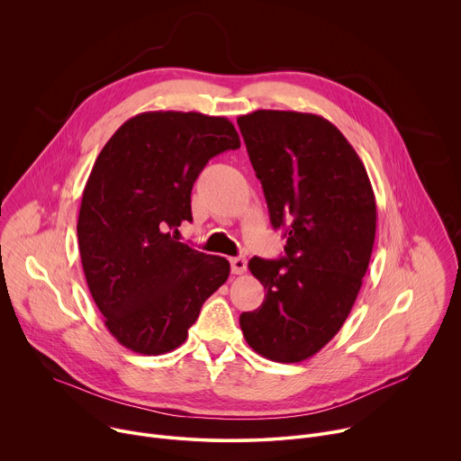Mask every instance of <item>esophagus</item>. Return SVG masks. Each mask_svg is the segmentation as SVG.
Returning <instances> with one entry per match:
<instances>
[{
	"label": "esophagus",
	"instance_id": "obj_1",
	"mask_svg": "<svg viewBox=\"0 0 461 461\" xmlns=\"http://www.w3.org/2000/svg\"><path fill=\"white\" fill-rule=\"evenodd\" d=\"M230 265H231V274L240 276V274H244V272H246L248 260H246V257H244V255H239V257H231V258H230Z\"/></svg>",
	"mask_w": 461,
	"mask_h": 461
}]
</instances>
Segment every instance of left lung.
Returning <instances> with one entry per match:
<instances>
[{
    "label": "left lung",
    "mask_w": 461,
    "mask_h": 461,
    "mask_svg": "<svg viewBox=\"0 0 461 461\" xmlns=\"http://www.w3.org/2000/svg\"><path fill=\"white\" fill-rule=\"evenodd\" d=\"M283 258L253 257L248 268L265 303L240 315L246 343L277 363L317 354L347 321L375 239V196L341 131L312 113L260 109L237 118Z\"/></svg>",
    "instance_id": "1"
}]
</instances>
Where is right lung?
Segmentation results:
<instances>
[{
  "instance_id": "right-lung-1",
  "label": "right lung",
  "mask_w": 461,
  "mask_h": 461,
  "mask_svg": "<svg viewBox=\"0 0 461 461\" xmlns=\"http://www.w3.org/2000/svg\"><path fill=\"white\" fill-rule=\"evenodd\" d=\"M233 123L203 113L149 111L129 118L100 151L78 215L91 295L125 348L160 356L180 347L230 262L178 242L191 222V189L215 155L239 149Z\"/></svg>"
}]
</instances>
